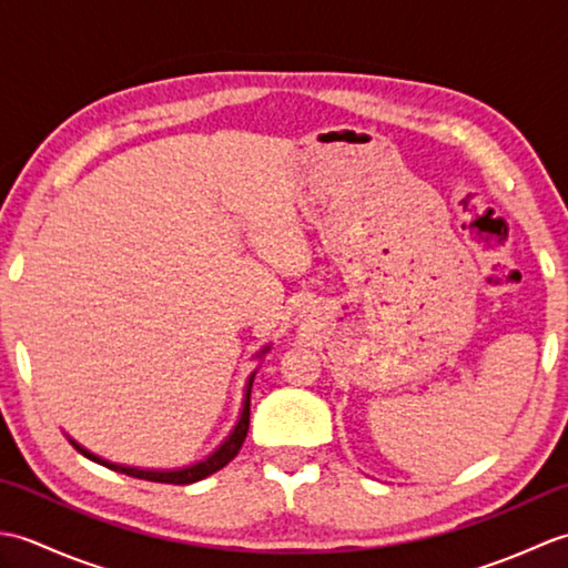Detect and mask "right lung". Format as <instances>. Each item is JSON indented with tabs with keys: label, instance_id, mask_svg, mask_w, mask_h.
Returning <instances> with one entry per match:
<instances>
[{
	"label": "right lung",
	"instance_id": "add662e5",
	"mask_svg": "<svg viewBox=\"0 0 568 568\" xmlns=\"http://www.w3.org/2000/svg\"><path fill=\"white\" fill-rule=\"evenodd\" d=\"M271 346H263L261 352L256 354V358H263L265 354H268ZM253 376H256V371L251 373L248 376V383H246V395H244V405H241V415H239V422L234 425V429L229 432V437L216 446V449L207 456L202 458V462L192 464V466H185V468H171V470H155V468H136V466H124V464H112L106 462V458L92 454L84 449V446H80L75 439H70V444L75 446V449L88 456L90 462L94 464H102L106 468L116 470V474H126L131 478H143V480H153V484H175V486H187V484H197V480L207 478L212 474H216V470L224 468L232 458L239 454L241 444H244L246 439V432H248V415H251V385H253Z\"/></svg>",
	"mask_w": 568,
	"mask_h": 568
}]
</instances>
